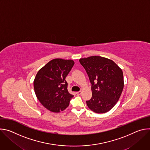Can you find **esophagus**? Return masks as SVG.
Segmentation results:
<instances>
[{"mask_svg": "<svg viewBox=\"0 0 150 150\" xmlns=\"http://www.w3.org/2000/svg\"><path fill=\"white\" fill-rule=\"evenodd\" d=\"M81 94H82V91H79L76 92V94H78V95H81Z\"/></svg>", "mask_w": 150, "mask_h": 150, "instance_id": "esophagus-1", "label": "esophagus"}]
</instances>
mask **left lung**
Returning <instances> with one entry per match:
<instances>
[{"label": "left lung", "instance_id": "8db88e82", "mask_svg": "<svg viewBox=\"0 0 150 150\" xmlns=\"http://www.w3.org/2000/svg\"><path fill=\"white\" fill-rule=\"evenodd\" d=\"M91 83L92 97L87 101L89 109L96 113L110 110L122 93V70L112 60L98 56L79 59Z\"/></svg>", "mask_w": 150, "mask_h": 150}]
</instances>
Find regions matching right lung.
<instances>
[{
	"instance_id": "1",
	"label": "right lung",
	"mask_w": 150,
	"mask_h": 150,
	"mask_svg": "<svg viewBox=\"0 0 150 150\" xmlns=\"http://www.w3.org/2000/svg\"><path fill=\"white\" fill-rule=\"evenodd\" d=\"M74 65L72 60L54 59L41 68L35 76L34 88L37 98L50 112L64 110L74 97L68 91L65 80Z\"/></svg>"
}]
</instances>
